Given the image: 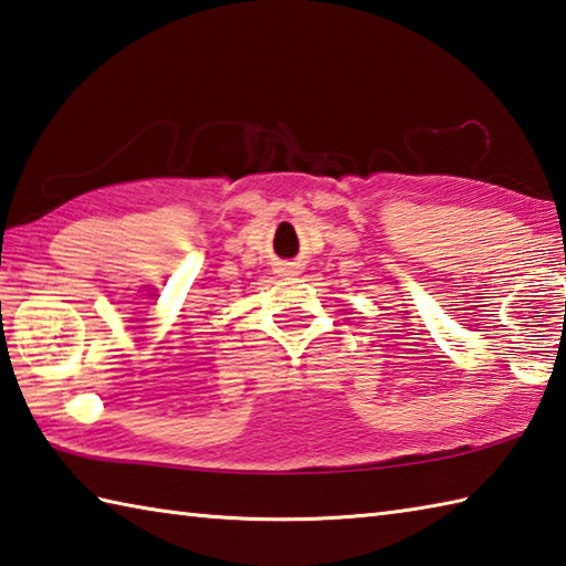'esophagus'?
Returning a JSON list of instances; mask_svg holds the SVG:
<instances>
[{
  "instance_id": "esophagus-1",
  "label": "esophagus",
  "mask_w": 566,
  "mask_h": 566,
  "mask_svg": "<svg viewBox=\"0 0 566 566\" xmlns=\"http://www.w3.org/2000/svg\"><path fill=\"white\" fill-rule=\"evenodd\" d=\"M280 274H284V276H292V274H296L294 264H292V262H284V264H280Z\"/></svg>"
}]
</instances>
